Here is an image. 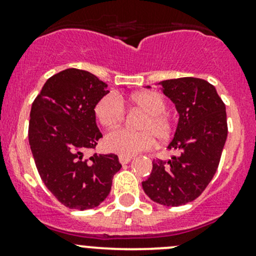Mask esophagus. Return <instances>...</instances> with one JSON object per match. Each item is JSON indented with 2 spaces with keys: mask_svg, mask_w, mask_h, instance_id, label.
Listing matches in <instances>:
<instances>
[{
  "mask_svg": "<svg viewBox=\"0 0 256 256\" xmlns=\"http://www.w3.org/2000/svg\"><path fill=\"white\" fill-rule=\"evenodd\" d=\"M131 160H132V158H131V157H122V156H120V157H119V162H120L121 164H128V163H130Z\"/></svg>",
  "mask_w": 256,
  "mask_h": 256,
  "instance_id": "esophagus-1",
  "label": "esophagus"
}]
</instances>
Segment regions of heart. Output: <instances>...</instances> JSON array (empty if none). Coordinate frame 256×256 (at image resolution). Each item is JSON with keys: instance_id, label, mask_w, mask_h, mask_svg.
Instances as JSON below:
<instances>
[{"instance_id": "b5f03b06", "label": "heart", "mask_w": 256, "mask_h": 256, "mask_svg": "<svg viewBox=\"0 0 256 256\" xmlns=\"http://www.w3.org/2000/svg\"><path fill=\"white\" fill-rule=\"evenodd\" d=\"M130 103L146 112V116L140 124L141 131L119 128L108 134L104 138L106 148L122 157H132L137 153L150 150L154 146L156 137L160 142H166L173 134V121L166 112V102L160 93L147 90L134 94ZM94 112L100 125L106 128L120 126L126 115L122 100L114 93L99 99Z\"/></svg>"}]
</instances>
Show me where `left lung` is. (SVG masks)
Instances as JSON below:
<instances>
[{"label":"left lung","instance_id":"1","mask_svg":"<svg viewBox=\"0 0 256 256\" xmlns=\"http://www.w3.org/2000/svg\"><path fill=\"white\" fill-rule=\"evenodd\" d=\"M160 84L179 112L168 148L179 150L180 154L153 160L152 173L142 188L154 202L180 206L198 198L216 173L227 140V114L216 88L205 80L182 77Z\"/></svg>","mask_w":256,"mask_h":256}]
</instances>
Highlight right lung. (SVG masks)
<instances>
[{"mask_svg": "<svg viewBox=\"0 0 256 256\" xmlns=\"http://www.w3.org/2000/svg\"><path fill=\"white\" fill-rule=\"evenodd\" d=\"M88 71L67 68L51 76L32 104L29 144L39 176L68 208L88 210L103 202L120 170L116 154L84 158L103 137L94 108L109 92Z\"/></svg>", "mask_w": 256, "mask_h": 256, "instance_id": "add662e5", "label": "right lung"}]
</instances>
